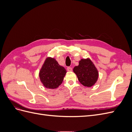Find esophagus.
Instances as JSON below:
<instances>
[{"mask_svg":"<svg viewBox=\"0 0 132 132\" xmlns=\"http://www.w3.org/2000/svg\"><path fill=\"white\" fill-rule=\"evenodd\" d=\"M67 70L68 71H71V70H72V68L70 67H68L67 68Z\"/></svg>","mask_w":132,"mask_h":132,"instance_id":"obj_1","label":"esophagus"}]
</instances>
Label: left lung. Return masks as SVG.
<instances>
[{
	"label": "left lung",
	"mask_w": 132,
	"mask_h": 132,
	"mask_svg": "<svg viewBox=\"0 0 132 132\" xmlns=\"http://www.w3.org/2000/svg\"><path fill=\"white\" fill-rule=\"evenodd\" d=\"M73 71L79 82L85 86L91 87L97 80L98 71L90 59H81L79 65L74 68Z\"/></svg>",
	"instance_id": "left-lung-1"
}]
</instances>
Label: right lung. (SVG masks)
<instances>
[{
    "label": "right lung",
    "mask_w": 132,
    "mask_h": 132,
    "mask_svg": "<svg viewBox=\"0 0 132 132\" xmlns=\"http://www.w3.org/2000/svg\"><path fill=\"white\" fill-rule=\"evenodd\" d=\"M67 71L60 65L56 60L47 58L39 71L41 81L46 88L56 89L63 82Z\"/></svg>",
    "instance_id": "right-lung-1"
}]
</instances>
